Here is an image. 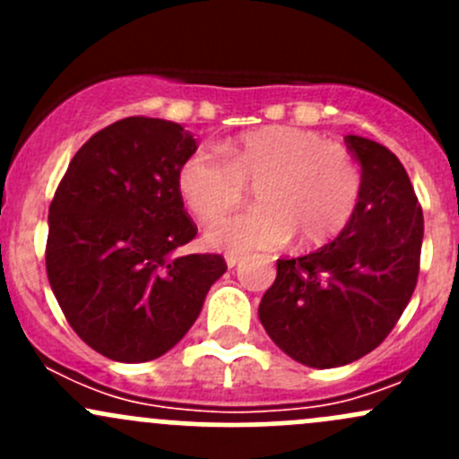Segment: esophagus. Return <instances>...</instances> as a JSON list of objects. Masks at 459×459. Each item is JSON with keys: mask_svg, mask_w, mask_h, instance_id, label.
<instances>
[{"mask_svg": "<svg viewBox=\"0 0 459 459\" xmlns=\"http://www.w3.org/2000/svg\"><path fill=\"white\" fill-rule=\"evenodd\" d=\"M224 259H226V264H229V268H233V266H238L239 259H242V257H239L238 253H226Z\"/></svg>", "mask_w": 459, "mask_h": 459, "instance_id": "esophagus-1", "label": "esophagus"}]
</instances>
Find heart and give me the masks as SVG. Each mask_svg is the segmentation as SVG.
Instances as JSON below:
<instances>
[{"mask_svg": "<svg viewBox=\"0 0 459 459\" xmlns=\"http://www.w3.org/2000/svg\"><path fill=\"white\" fill-rule=\"evenodd\" d=\"M217 151L197 148L178 170L188 211L212 221L242 204L253 186L257 208L220 220L206 233L212 248L233 253L275 248L298 235L302 247L331 242L353 220L362 169L340 143L298 126L242 133Z\"/></svg>", "mask_w": 459, "mask_h": 459, "instance_id": "b5f03b06", "label": "heart"}]
</instances>
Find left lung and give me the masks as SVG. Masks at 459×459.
Returning <instances> with one entry per match:
<instances>
[{
  "instance_id": "8db88e82",
  "label": "left lung",
  "mask_w": 459,
  "mask_h": 459,
  "mask_svg": "<svg viewBox=\"0 0 459 459\" xmlns=\"http://www.w3.org/2000/svg\"><path fill=\"white\" fill-rule=\"evenodd\" d=\"M362 164V197L326 247L277 259L259 319L298 362L333 368L377 349L404 313L420 273L424 215L404 166L382 143L346 135Z\"/></svg>"
}]
</instances>
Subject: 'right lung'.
<instances>
[{
  "label": "right lung",
  "mask_w": 459,
  "mask_h": 459,
  "mask_svg": "<svg viewBox=\"0 0 459 459\" xmlns=\"http://www.w3.org/2000/svg\"><path fill=\"white\" fill-rule=\"evenodd\" d=\"M195 148L175 122L119 119L75 152L50 202V289L73 331L115 362L173 349L226 273L215 253L173 257L197 235L178 188Z\"/></svg>",
  "instance_id": "obj_1"
}]
</instances>
